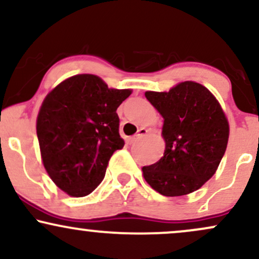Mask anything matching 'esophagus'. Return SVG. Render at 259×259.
Instances as JSON below:
<instances>
[{
	"label": "esophagus",
	"mask_w": 259,
	"mask_h": 259,
	"mask_svg": "<svg viewBox=\"0 0 259 259\" xmlns=\"http://www.w3.org/2000/svg\"><path fill=\"white\" fill-rule=\"evenodd\" d=\"M147 133H148V130H147V129H145V127H140V129L138 130V134H136V135H134L133 138H129V139H127V142H129V144H134V142L138 141L139 139H141L142 136L146 135Z\"/></svg>",
	"instance_id": "1"
}]
</instances>
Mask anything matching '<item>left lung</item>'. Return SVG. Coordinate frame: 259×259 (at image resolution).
Instances as JSON below:
<instances>
[{
	"label": "left lung",
	"mask_w": 259,
	"mask_h": 259,
	"mask_svg": "<svg viewBox=\"0 0 259 259\" xmlns=\"http://www.w3.org/2000/svg\"><path fill=\"white\" fill-rule=\"evenodd\" d=\"M145 96L164 119L165 141L162 158L142 168L145 180L163 196L191 194L214 175L224 156L227 117L212 92L198 82L184 81Z\"/></svg>",
	"instance_id": "obj_1"
}]
</instances>
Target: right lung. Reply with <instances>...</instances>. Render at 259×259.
Masks as SVG:
<instances>
[{
  "label": "right lung",
  "mask_w": 259,
  "mask_h": 259,
  "mask_svg": "<svg viewBox=\"0 0 259 259\" xmlns=\"http://www.w3.org/2000/svg\"><path fill=\"white\" fill-rule=\"evenodd\" d=\"M130 94L108 89L96 75L79 74L44 100L36 120L41 158L53 183L69 196L91 194L112 154L123 148L117 108Z\"/></svg>",
  "instance_id": "right-lung-1"
}]
</instances>
